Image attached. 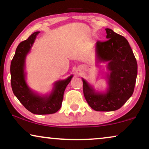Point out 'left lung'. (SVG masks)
<instances>
[{
	"label": "left lung",
	"instance_id": "8db88e82",
	"mask_svg": "<svg viewBox=\"0 0 149 149\" xmlns=\"http://www.w3.org/2000/svg\"><path fill=\"white\" fill-rule=\"evenodd\" d=\"M107 40L95 43L96 63H107L108 87L96 91L82 78L87 102L96 111H114L120 109L133 94L138 65L127 39L110 28H106Z\"/></svg>",
	"mask_w": 149,
	"mask_h": 149
}]
</instances>
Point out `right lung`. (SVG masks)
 Segmentation results:
<instances>
[{"label":"right lung","instance_id":"obj_1","mask_svg":"<svg viewBox=\"0 0 149 149\" xmlns=\"http://www.w3.org/2000/svg\"><path fill=\"white\" fill-rule=\"evenodd\" d=\"M39 33L34 32L18 45L10 67L11 83L14 95L28 111L36 115H49L56 113L62 107L65 89L73 75L56 81L49 94L40 95L30 88L26 80V58Z\"/></svg>","mask_w":149,"mask_h":149}]
</instances>
